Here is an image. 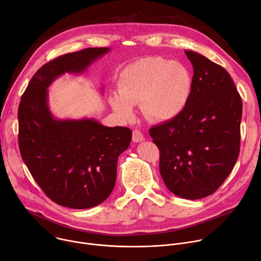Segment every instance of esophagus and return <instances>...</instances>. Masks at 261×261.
Listing matches in <instances>:
<instances>
[{
  "label": "esophagus",
  "instance_id": "esophagus-1",
  "mask_svg": "<svg viewBox=\"0 0 261 261\" xmlns=\"http://www.w3.org/2000/svg\"><path fill=\"white\" fill-rule=\"evenodd\" d=\"M132 140L134 143H139V141L145 140V137L139 130H133L132 132Z\"/></svg>",
  "mask_w": 261,
  "mask_h": 261
}]
</instances>
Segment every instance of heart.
<instances>
[{
  "instance_id": "1",
  "label": "heart",
  "mask_w": 261,
  "mask_h": 261,
  "mask_svg": "<svg viewBox=\"0 0 261 261\" xmlns=\"http://www.w3.org/2000/svg\"><path fill=\"white\" fill-rule=\"evenodd\" d=\"M192 77L185 65L161 57L136 61L120 75L117 94L109 99L111 107L125 120L133 116L132 106L150 121L164 122L178 116L192 93Z\"/></svg>"
}]
</instances>
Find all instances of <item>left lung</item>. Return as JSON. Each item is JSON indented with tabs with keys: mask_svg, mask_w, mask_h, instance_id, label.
Instances as JSON below:
<instances>
[{
	"mask_svg": "<svg viewBox=\"0 0 261 261\" xmlns=\"http://www.w3.org/2000/svg\"><path fill=\"white\" fill-rule=\"evenodd\" d=\"M185 54L194 67L191 97L178 116L149 132L165 185L197 200L215 193L239 158L243 103L223 66L194 51Z\"/></svg>",
	"mask_w": 261,
	"mask_h": 261,
	"instance_id": "obj_1",
	"label": "left lung"
}]
</instances>
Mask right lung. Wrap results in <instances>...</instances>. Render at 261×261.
Here are the masks:
<instances>
[{"label":"right lung","mask_w":261,"mask_h":261,"mask_svg":"<svg viewBox=\"0 0 261 261\" xmlns=\"http://www.w3.org/2000/svg\"><path fill=\"white\" fill-rule=\"evenodd\" d=\"M109 48H87L43 64L18 106V147L33 179L58 205L97 206L111 194L117 158L130 145L127 127H106L93 118L56 120L48 107L49 85L65 73L79 74Z\"/></svg>","instance_id":"1"}]
</instances>
